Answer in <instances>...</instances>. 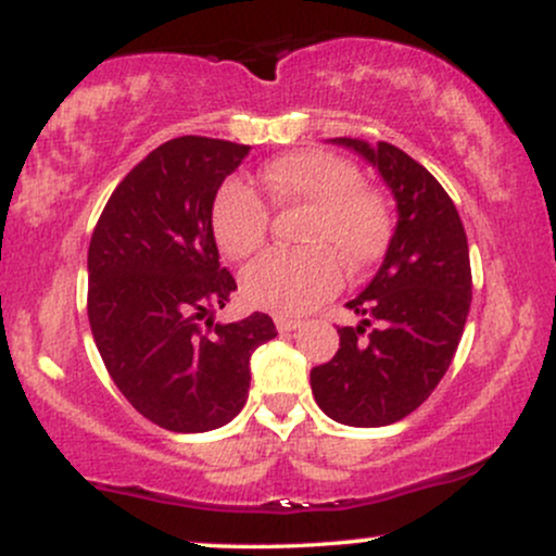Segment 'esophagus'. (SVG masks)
Masks as SVG:
<instances>
[{"label": "esophagus", "mask_w": 556, "mask_h": 556, "mask_svg": "<svg viewBox=\"0 0 556 556\" xmlns=\"http://www.w3.org/2000/svg\"><path fill=\"white\" fill-rule=\"evenodd\" d=\"M274 324H277L279 331L300 329V318H290V316H274Z\"/></svg>", "instance_id": "1"}]
</instances>
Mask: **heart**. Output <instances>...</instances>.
<instances>
[{
  "mask_svg": "<svg viewBox=\"0 0 556 556\" xmlns=\"http://www.w3.org/2000/svg\"><path fill=\"white\" fill-rule=\"evenodd\" d=\"M274 206H308L305 251H269L242 271V298L279 316L314 311L342 285V264L366 269L384 256L392 219L379 193L363 188L348 159L329 151H295L261 172ZM212 232L229 258H248L269 235L271 212L242 180H225L212 201Z\"/></svg>",
  "mask_w": 556,
  "mask_h": 556,
  "instance_id": "1",
  "label": "heart"
}]
</instances>
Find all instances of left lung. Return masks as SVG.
Segmentation results:
<instances>
[{
  "label": "left lung",
  "mask_w": 556,
  "mask_h": 556,
  "mask_svg": "<svg viewBox=\"0 0 556 556\" xmlns=\"http://www.w3.org/2000/svg\"><path fill=\"white\" fill-rule=\"evenodd\" d=\"M331 143L379 169L397 201V227L371 285L348 303L363 321L337 329L340 350L311 371V389L331 420L376 429L424 405L455 358L473 298L468 238L437 177L397 146Z\"/></svg>",
  "instance_id": "8db88e82"
}]
</instances>
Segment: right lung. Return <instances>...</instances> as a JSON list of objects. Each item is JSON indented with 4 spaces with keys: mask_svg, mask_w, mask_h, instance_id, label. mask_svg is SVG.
Returning <instances> with one entry per match:
<instances>
[{
    "mask_svg": "<svg viewBox=\"0 0 556 556\" xmlns=\"http://www.w3.org/2000/svg\"><path fill=\"white\" fill-rule=\"evenodd\" d=\"M251 146L182 136L151 151L106 201L88 245V321L127 402L177 433L242 410L251 355L277 337L266 314L214 324L238 290L219 266L212 201Z\"/></svg>",
    "mask_w": 556,
    "mask_h": 556,
    "instance_id": "add662e5",
    "label": "right lung"
}]
</instances>
